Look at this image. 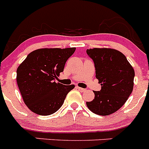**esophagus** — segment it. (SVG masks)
<instances>
[{
    "label": "esophagus",
    "mask_w": 149,
    "mask_h": 149,
    "mask_svg": "<svg viewBox=\"0 0 149 149\" xmlns=\"http://www.w3.org/2000/svg\"><path fill=\"white\" fill-rule=\"evenodd\" d=\"M77 89H78V90H80L81 92H85L86 91V89H84V88H81V87H79V86H77Z\"/></svg>",
    "instance_id": "34e87169"
}]
</instances>
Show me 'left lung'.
I'll return each mask as SVG.
<instances>
[{
  "instance_id": "left-lung-1",
  "label": "left lung",
  "mask_w": 149,
  "mask_h": 149,
  "mask_svg": "<svg viewBox=\"0 0 149 149\" xmlns=\"http://www.w3.org/2000/svg\"><path fill=\"white\" fill-rule=\"evenodd\" d=\"M86 53L94 61L95 77L101 85V90L93 91L94 99L86 102V106L97 115H110L125 104L132 93L134 68L116 49L94 48Z\"/></svg>"
}]
</instances>
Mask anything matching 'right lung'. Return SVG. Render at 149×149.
<instances>
[{"instance_id":"1","label":"right lung","mask_w":149,"mask_h":149,"mask_svg":"<svg viewBox=\"0 0 149 149\" xmlns=\"http://www.w3.org/2000/svg\"><path fill=\"white\" fill-rule=\"evenodd\" d=\"M75 48H39L30 52L17 68L16 81L23 101L40 116L56 112L74 85H63L54 80L63 72Z\"/></svg>"}]
</instances>
